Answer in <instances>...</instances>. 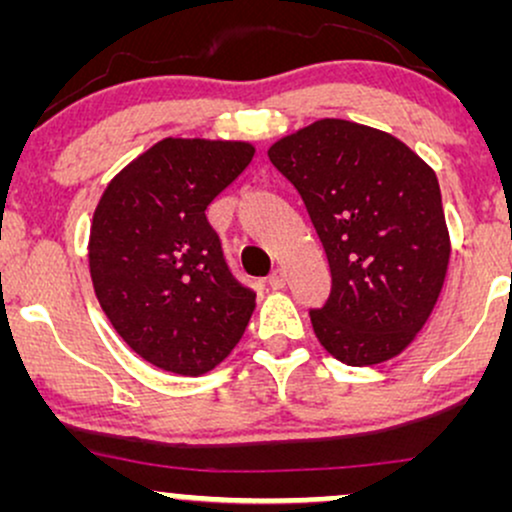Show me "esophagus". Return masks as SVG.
<instances>
[{"instance_id":"34e87169","label":"esophagus","mask_w":512,"mask_h":512,"mask_svg":"<svg viewBox=\"0 0 512 512\" xmlns=\"http://www.w3.org/2000/svg\"><path fill=\"white\" fill-rule=\"evenodd\" d=\"M267 284L272 286V289H284V286H286V272H284V269H274V272L269 274Z\"/></svg>"}]
</instances>
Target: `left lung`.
I'll return each mask as SVG.
<instances>
[{"label":"left lung","mask_w":512,"mask_h":512,"mask_svg":"<svg viewBox=\"0 0 512 512\" xmlns=\"http://www.w3.org/2000/svg\"><path fill=\"white\" fill-rule=\"evenodd\" d=\"M301 195L332 289L310 322L346 366L397 356L426 325L450 260L438 178L392 134L317 120L269 149Z\"/></svg>","instance_id":"1"}]
</instances>
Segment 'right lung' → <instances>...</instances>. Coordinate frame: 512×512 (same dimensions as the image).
Segmentation results:
<instances>
[{"mask_svg":"<svg viewBox=\"0 0 512 512\" xmlns=\"http://www.w3.org/2000/svg\"><path fill=\"white\" fill-rule=\"evenodd\" d=\"M252 156L243 142L163 139L98 202L93 289L115 332L156 368L207 373L248 327L257 293L231 272L204 211Z\"/></svg>","mask_w":512,"mask_h":512,"instance_id":"1","label":"right lung"}]
</instances>
